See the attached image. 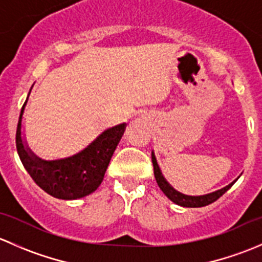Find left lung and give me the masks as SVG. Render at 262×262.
Segmentation results:
<instances>
[{
	"mask_svg": "<svg viewBox=\"0 0 262 262\" xmlns=\"http://www.w3.org/2000/svg\"><path fill=\"white\" fill-rule=\"evenodd\" d=\"M152 163H153V171H155L156 181H157L160 189L162 190L163 194H165L168 199L172 200V202L176 203V204L181 205V207L200 208V207H205V205L212 204V203L215 202V200H218L219 198H221L222 195L227 191V190L231 189L232 185L236 182V180H234L233 182H231L228 186L223 187V189L218 190V191H215V192H212V194L203 195V196H189V195H184V194H181V192L176 191V190L173 189V187L165 180V178H163L160 167H158L157 161H156L155 153L153 152H152Z\"/></svg>",
	"mask_w": 262,
	"mask_h": 262,
	"instance_id": "8db88e82",
	"label": "left lung"
}]
</instances>
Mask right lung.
Here are the masks:
<instances>
[{"label": "right lung", "instance_id": "obj_1", "mask_svg": "<svg viewBox=\"0 0 262 262\" xmlns=\"http://www.w3.org/2000/svg\"><path fill=\"white\" fill-rule=\"evenodd\" d=\"M26 102L28 99L24 102L18 118L16 148L24 167L34 182L58 199H80L94 192L102 182L113 153L125 130V124H119L105 130L89 147L72 157L43 161L24 146L21 138V119Z\"/></svg>", "mask_w": 262, "mask_h": 262}]
</instances>
